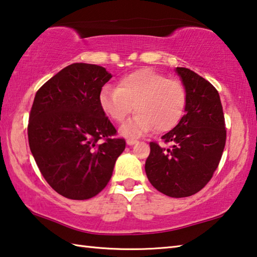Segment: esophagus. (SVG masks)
Masks as SVG:
<instances>
[{
  "instance_id": "obj_1",
  "label": "esophagus",
  "mask_w": 257,
  "mask_h": 257,
  "mask_svg": "<svg viewBox=\"0 0 257 257\" xmlns=\"http://www.w3.org/2000/svg\"><path fill=\"white\" fill-rule=\"evenodd\" d=\"M138 141L136 140V139H127V140H126V143H127L128 146H133V145H136Z\"/></svg>"
}]
</instances>
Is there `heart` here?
Segmentation results:
<instances>
[{"label":"heart","instance_id":"1","mask_svg":"<svg viewBox=\"0 0 257 257\" xmlns=\"http://www.w3.org/2000/svg\"><path fill=\"white\" fill-rule=\"evenodd\" d=\"M187 92L177 79H169L152 69H140L121 76L117 88L103 87L99 94L102 111L116 123H121L133 110L131 120L121 126L125 137L150 132L172 131L185 111Z\"/></svg>","mask_w":257,"mask_h":257}]
</instances>
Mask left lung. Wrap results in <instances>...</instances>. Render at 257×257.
<instances>
[{
    "label": "left lung",
    "mask_w": 257,
    "mask_h": 257,
    "mask_svg": "<svg viewBox=\"0 0 257 257\" xmlns=\"http://www.w3.org/2000/svg\"><path fill=\"white\" fill-rule=\"evenodd\" d=\"M187 92L186 114L161 138L168 148L150 142L146 161L148 179L170 197L201 191L218 168L226 145V123L218 90L186 67H177Z\"/></svg>",
    "instance_id": "obj_1"
}]
</instances>
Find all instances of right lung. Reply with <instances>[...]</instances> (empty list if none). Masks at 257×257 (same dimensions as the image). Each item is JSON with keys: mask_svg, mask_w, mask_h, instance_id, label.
I'll return each instance as SVG.
<instances>
[{"mask_svg": "<svg viewBox=\"0 0 257 257\" xmlns=\"http://www.w3.org/2000/svg\"><path fill=\"white\" fill-rule=\"evenodd\" d=\"M111 74L105 67L73 63L36 92L28 141L49 186L71 200H88L109 182L124 139L105 116L99 94Z\"/></svg>", "mask_w": 257, "mask_h": 257, "instance_id": "right-lung-1", "label": "right lung"}]
</instances>
